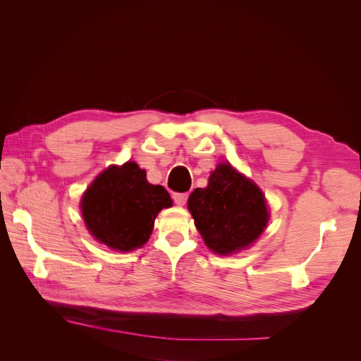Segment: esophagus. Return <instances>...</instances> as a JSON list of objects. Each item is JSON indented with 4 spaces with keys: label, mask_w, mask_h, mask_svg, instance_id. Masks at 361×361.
I'll list each match as a JSON object with an SVG mask.
<instances>
[{
    "label": "esophagus",
    "mask_w": 361,
    "mask_h": 361,
    "mask_svg": "<svg viewBox=\"0 0 361 361\" xmlns=\"http://www.w3.org/2000/svg\"><path fill=\"white\" fill-rule=\"evenodd\" d=\"M173 200H174V203L176 204H185L187 203V200H188V192H173Z\"/></svg>",
    "instance_id": "obj_1"
}]
</instances>
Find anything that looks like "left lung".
<instances>
[{
  "label": "left lung",
  "mask_w": 361,
  "mask_h": 361,
  "mask_svg": "<svg viewBox=\"0 0 361 361\" xmlns=\"http://www.w3.org/2000/svg\"><path fill=\"white\" fill-rule=\"evenodd\" d=\"M188 209L204 244L218 255L248 247L268 223L264 194L231 164H220L207 187L191 192Z\"/></svg>",
  "instance_id": "obj_1"
}]
</instances>
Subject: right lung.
<instances>
[{
    "instance_id": "right-lung-1",
    "label": "right lung",
    "mask_w": 361,
    "mask_h": 361,
    "mask_svg": "<svg viewBox=\"0 0 361 361\" xmlns=\"http://www.w3.org/2000/svg\"><path fill=\"white\" fill-rule=\"evenodd\" d=\"M171 199L161 185H152L135 162L110 167L85 191L81 211L90 233L113 250L130 251L149 239L155 216Z\"/></svg>"
}]
</instances>
